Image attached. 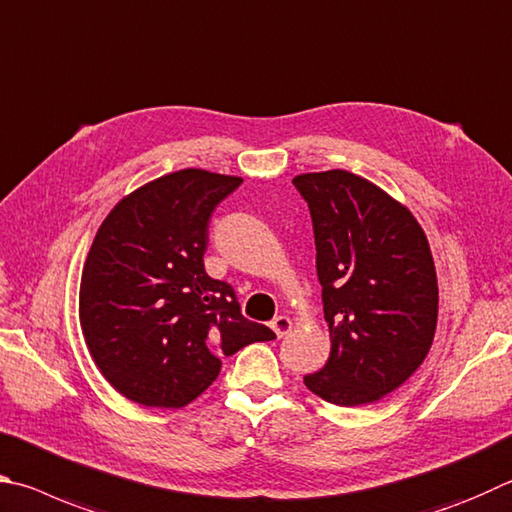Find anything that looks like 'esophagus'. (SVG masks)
<instances>
[{
	"label": "esophagus",
	"mask_w": 512,
	"mask_h": 512,
	"mask_svg": "<svg viewBox=\"0 0 512 512\" xmlns=\"http://www.w3.org/2000/svg\"><path fill=\"white\" fill-rule=\"evenodd\" d=\"M272 330H274V333H276V337H283V335H288L290 330H292V319H290V317H285V315L276 317V319L272 321Z\"/></svg>",
	"instance_id": "1"
}]
</instances>
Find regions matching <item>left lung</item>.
I'll return each instance as SVG.
<instances>
[{"mask_svg": "<svg viewBox=\"0 0 512 512\" xmlns=\"http://www.w3.org/2000/svg\"><path fill=\"white\" fill-rule=\"evenodd\" d=\"M308 202L330 357L303 382L337 407L369 405L416 373L432 348L438 283L423 227L405 204L348 170L292 179Z\"/></svg>", "mask_w": 512, "mask_h": 512, "instance_id": "left-lung-1", "label": "left lung"}]
</instances>
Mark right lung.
<instances>
[{"instance_id": "obj_1", "label": "right lung", "mask_w": 512, "mask_h": 512, "mask_svg": "<svg viewBox=\"0 0 512 512\" xmlns=\"http://www.w3.org/2000/svg\"><path fill=\"white\" fill-rule=\"evenodd\" d=\"M240 184L177 170L125 195L98 227L78 317L98 371L128 400L186 407L218 378L224 355L276 339L240 315L229 283L204 270L211 213Z\"/></svg>"}]
</instances>
